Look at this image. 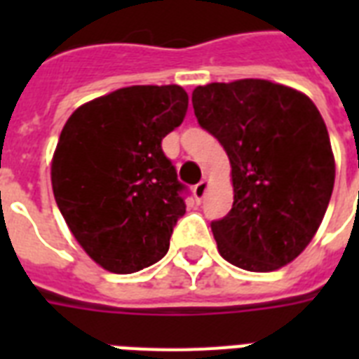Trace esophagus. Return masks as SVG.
<instances>
[{
	"mask_svg": "<svg viewBox=\"0 0 359 359\" xmlns=\"http://www.w3.org/2000/svg\"><path fill=\"white\" fill-rule=\"evenodd\" d=\"M207 191H208V180L207 179H203L201 182H197L196 186H194V196H196V199L199 203L205 199V196H207Z\"/></svg>",
	"mask_w": 359,
	"mask_h": 359,
	"instance_id": "esophagus-1",
	"label": "esophagus"
}]
</instances>
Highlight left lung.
<instances>
[{
    "instance_id": "1",
    "label": "left lung",
    "mask_w": 359,
    "mask_h": 359,
    "mask_svg": "<svg viewBox=\"0 0 359 359\" xmlns=\"http://www.w3.org/2000/svg\"><path fill=\"white\" fill-rule=\"evenodd\" d=\"M191 104L231 162L233 208L210 224L219 255L248 272L294 261L317 233L334 190V152L317 106L268 80L199 86Z\"/></svg>"
}]
</instances>
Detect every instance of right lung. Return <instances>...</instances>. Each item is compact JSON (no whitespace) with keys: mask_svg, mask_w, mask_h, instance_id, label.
<instances>
[{"mask_svg":"<svg viewBox=\"0 0 359 359\" xmlns=\"http://www.w3.org/2000/svg\"><path fill=\"white\" fill-rule=\"evenodd\" d=\"M186 109L180 86H132L83 104L63 126L52 160L55 203L87 255L109 272H140L168 253L186 186L162 140Z\"/></svg>","mask_w":359,"mask_h":359,"instance_id":"obj_1","label":"right lung"}]
</instances>
